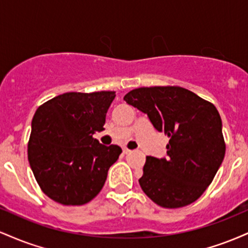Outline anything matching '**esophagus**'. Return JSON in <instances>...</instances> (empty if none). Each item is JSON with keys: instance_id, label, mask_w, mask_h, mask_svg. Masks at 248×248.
Instances as JSON below:
<instances>
[{"instance_id": "esophagus-1", "label": "esophagus", "mask_w": 248, "mask_h": 248, "mask_svg": "<svg viewBox=\"0 0 248 248\" xmlns=\"http://www.w3.org/2000/svg\"><path fill=\"white\" fill-rule=\"evenodd\" d=\"M122 153H124V155H128V154L132 153V150L127 149V148H124V149H122Z\"/></svg>"}]
</instances>
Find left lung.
I'll return each mask as SVG.
<instances>
[{
  "instance_id": "8db88e82",
  "label": "left lung",
  "mask_w": 248,
  "mask_h": 248,
  "mask_svg": "<svg viewBox=\"0 0 248 248\" xmlns=\"http://www.w3.org/2000/svg\"><path fill=\"white\" fill-rule=\"evenodd\" d=\"M124 100L148 115L170 139L167 157L147 156L139 183L167 209L189 205L211 184L225 156L223 124L211 102L178 86L140 87Z\"/></svg>"
}]
</instances>
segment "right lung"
Wrapping results in <instances>:
<instances>
[{"label":"right lung","mask_w":248,"mask_h":248,"mask_svg":"<svg viewBox=\"0 0 248 248\" xmlns=\"http://www.w3.org/2000/svg\"><path fill=\"white\" fill-rule=\"evenodd\" d=\"M115 92H69L38 107L31 122L28 158L43 192L62 205H82L101 191L122 153L93 138L104 130Z\"/></svg>","instance_id":"right-lung-1"}]
</instances>
